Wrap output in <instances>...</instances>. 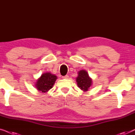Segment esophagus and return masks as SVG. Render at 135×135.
Returning a JSON list of instances; mask_svg holds the SVG:
<instances>
[{"label":"esophagus","instance_id":"obj_1","mask_svg":"<svg viewBox=\"0 0 135 135\" xmlns=\"http://www.w3.org/2000/svg\"><path fill=\"white\" fill-rule=\"evenodd\" d=\"M68 78H69V76H68V75H65L64 76H62V78L63 79H68Z\"/></svg>","mask_w":135,"mask_h":135}]
</instances>
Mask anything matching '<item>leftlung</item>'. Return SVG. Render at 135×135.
<instances>
[{
    "label": "left lung",
    "instance_id": "1",
    "mask_svg": "<svg viewBox=\"0 0 135 135\" xmlns=\"http://www.w3.org/2000/svg\"><path fill=\"white\" fill-rule=\"evenodd\" d=\"M76 81L79 88L84 92L88 91L92 85V79L85 70H81L78 71Z\"/></svg>",
    "mask_w": 135,
    "mask_h": 135
}]
</instances>
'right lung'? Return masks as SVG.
I'll list each match as a JSON object with an SVG mask.
<instances>
[{
    "mask_svg": "<svg viewBox=\"0 0 135 135\" xmlns=\"http://www.w3.org/2000/svg\"><path fill=\"white\" fill-rule=\"evenodd\" d=\"M57 77L49 72L43 73L36 81L35 86L39 92L46 93L52 88Z\"/></svg>",
    "mask_w": 135,
    "mask_h": 135,
    "instance_id": "obj_1",
    "label": "right lung"
}]
</instances>
